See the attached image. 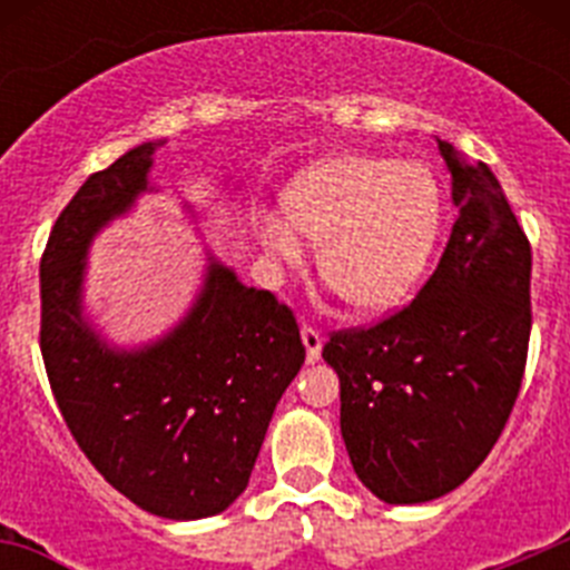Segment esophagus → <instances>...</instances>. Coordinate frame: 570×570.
Wrapping results in <instances>:
<instances>
[{
  "label": "esophagus",
  "instance_id": "34e87169",
  "mask_svg": "<svg viewBox=\"0 0 570 570\" xmlns=\"http://www.w3.org/2000/svg\"><path fill=\"white\" fill-rule=\"evenodd\" d=\"M302 345H305V356H308L311 365H314V362H320V354H322L320 331L311 328V325H305V328H302Z\"/></svg>",
  "mask_w": 570,
  "mask_h": 570
}]
</instances>
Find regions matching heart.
<instances>
[{
    "instance_id": "1",
    "label": "heart",
    "mask_w": 570,
    "mask_h": 570,
    "mask_svg": "<svg viewBox=\"0 0 570 570\" xmlns=\"http://www.w3.org/2000/svg\"><path fill=\"white\" fill-rule=\"evenodd\" d=\"M282 208L288 223L262 219L265 248L296 262L297 229L320 239L322 279L360 311L394 308L420 285L442 225L434 174L380 156H331L299 170L282 194Z\"/></svg>"
}]
</instances>
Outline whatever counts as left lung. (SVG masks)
Instances as JSON below:
<instances>
[{"instance_id":"1","label":"left lung","mask_w":570,"mask_h":570,"mask_svg":"<svg viewBox=\"0 0 570 570\" xmlns=\"http://www.w3.org/2000/svg\"><path fill=\"white\" fill-rule=\"evenodd\" d=\"M436 145L460 208L440 265L400 314L322 347L340 376L351 465L387 505L445 497L482 465L520 394L531 336L525 230L485 163Z\"/></svg>"}]
</instances>
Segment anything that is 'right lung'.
<instances>
[{
	"mask_svg": "<svg viewBox=\"0 0 570 570\" xmlns=\"http://www.w3.org/2000/svg\"><path fill=\"white\" fill-rule=\"evenodd\" d=\"M163 145H136L90 174L59 214L39 265V345L70 434L105 480L154 517L205 520L248 488L305 345L288 305L242 285L214 254L188 314L148 345H110L85 316L90 242L154 194Z\"/></svg>",
	"mask_w": 570,
	"mask_h": 570,
	"instance_id": "1",
	"label": "right lung"
}]
</instances>
